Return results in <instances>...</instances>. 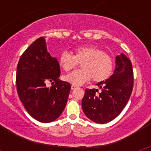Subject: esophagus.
Listing matches in <instances>:
<instances>
[{
    "label": "esophagus",
    "mask_w": 151,
    "mask_h": 151,
    "mask_svg": "<svg viewBox=\"0 0 151 151\" xmlns=\"http://www.w3.org/2000/svg\"><path fill=\"white\" fill-rule=\"evenodd\" d=\"M76 86H75V85H72V86H71V88L72 89H73H73H75V88H76Z\"/></svg>",
    "instance_id": "34e87169"
}]
</instances>
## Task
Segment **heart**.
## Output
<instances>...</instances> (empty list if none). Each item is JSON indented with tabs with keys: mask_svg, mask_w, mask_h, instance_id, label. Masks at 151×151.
Segmentation results:
<instances>
[{
	"mask_svg": "<svg viewBox=\"0 0 151 151\" xmlns=\"http://www.w3.org/2000/svg\"><path fill=\"white\" fill-rule=\"evenodd\" d=\"M74 54L64 50L59 57V63L64 71L76 69L82 63V69L76 70L63 77L73 85H81L91 79L102 82L111 76L115 62L113 57L95 46H79L73 50Z\"/></svg>",
	"mask_w": 151,
	"mask_h": 151,
	"instance_id": "obj_1",
	"label": "heart"
}]
</instances>
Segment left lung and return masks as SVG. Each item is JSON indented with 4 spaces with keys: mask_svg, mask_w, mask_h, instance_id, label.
I'll use <instances>...</instances> for the list:
<instances>
[{
    "mask_svg": "<svg viewBox=\"0 0 151 151\" xmlns=\"http://www.w3.org/2000/svg\"><path fill=\"white\" fill-rule=\"evenodd\" d=\"M134 76L132 63L124 54L116 57L114 74L95 88L85 89L82 101L85 116L97 123H106L116 118L123 110L133 89ZM99 93L97 94L96 92Z\"/></svg>",
    "mask_w": 151,
    "mask_h": 151,
    "instance_id": "left-lung-1",
    "label": "left lung"
}]
</instances>
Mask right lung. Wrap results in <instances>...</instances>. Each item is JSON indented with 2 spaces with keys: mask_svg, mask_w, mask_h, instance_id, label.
I'll return each mask as SVG.
<instances>
[{
  "mask_svg": "<svg viewBox=\"0 0 151 151\" xmlns=\"http://www.w3.org/2000/svg\"><path fill=\"white\" fill-rule=\"evenodd\" d=\"M17 69V92L30 116L45 123L57 119L66 106L71 85L59 78V63L47 52L42 37L23 52ZM48 81L53 85L50 88L46 87Z\"/></svg>",
  "mask_w": 151,
  "mask_h": 151,
  "instance_id": "obj_1",
  "label": "right lung"
}]
</instances>
